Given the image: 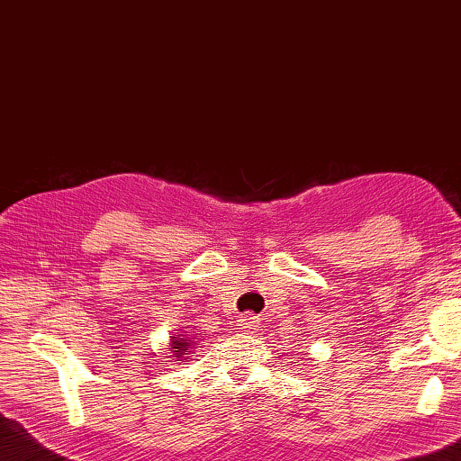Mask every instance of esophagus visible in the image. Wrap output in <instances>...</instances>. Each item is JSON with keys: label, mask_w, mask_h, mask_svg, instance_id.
<instances>
[{"label": "esophagus", "mask_w": 461, "mask_h": 461, "mask_svg": "<svg viewBox=\"0 0 461 461\" xmlns=\"http://www.w3.org/2000/svg\"><path fill=\"white\" fill-rule=\"evenodd\" d=\"M237 324L242 328V330H250V328L258 326V318L255 314H240Z\"/></svg>", "instance_id": "obj_1"}]
</instances>
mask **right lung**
Listing matches in <instances>:
<instances>
[{"label":"right lung","mask_w":461,"mask_h":461,"mask_svg":"<svg viewBox=\"0 0 461 461\" xmlns=\"http://www.w3.org/2000/svg\"><path fill=\"white\" fill-rule=\"evenodd\" d=\"M173 352L176 354V358H185V360H191V354H194V342L191 334H176L173 336Z\"/></svg>","instance_id":"right-lung-1"}]
</instances>
